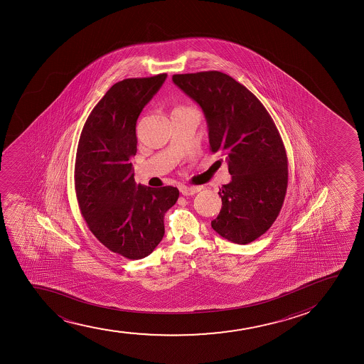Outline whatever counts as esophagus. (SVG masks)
I'll return each instance as SVG.
<instances>
[{"label":"esophagus","mask_w":364,"mask_h":364,"mask_svg":"<svg viewBox=\"0 0 364 364\" xmlns=\"http://www.w3.org/2000/svg\"><path fill=\"white\" fill-rule=\"evenodd\" d=\"M180 191L183 196L189 197V196H194L196 193L200 192V188H199V187H187V186H182Z\"/></svg>","instance_id":"1"}]
</instances>
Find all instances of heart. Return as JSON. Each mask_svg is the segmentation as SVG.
<instances>
[{
    "label": "heart",
    "mask_w": 364,
    "mask_h": 364,
    "mask_svg": "<svg viewBox=\"0 0 364 364\" xmlns=\"http://www.w3.org/2000/svg\"><path fill=\"white\" fill-rule=\"evenodd\" d=\"M187 109L189 108H186V107H177V108L175 109V112H177V110H187Z\"/></svg>",
    "instance_id": "heart-1"
}]
</instances>
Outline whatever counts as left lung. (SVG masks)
Segmentation results:
<instances>
[{"mask_svg":"<svg viewBox=\"0 0 364 364\" xmlns=\"http://www.w3.org/2000/svg\"><path fill=\"white\" fill-rule=\"evenodd\" d=\"M172 81L204 112L210 151L226 156L230 183L220 188L221 211L211 227L221 237L249 244L276 221L288 188L284 144L264 105L221 71L176 74Z\"/></svg>","mask_w":364,"mask_h":364,"instance_id":"left-lung-1","label":"left lung"}]
</instances>
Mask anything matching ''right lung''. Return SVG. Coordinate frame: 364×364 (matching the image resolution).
Segmentation results:
<instances>
[{"instance_id": "1", "label": "right lung", "mask_w": 364, "mask_h": 364, "mask_svg": "<svg viewBox=\"0 0 364 364\" xmlns=\"http://www.w3.org/2000/svg\"><path fill=\"white\" fill-rule=\"evenodd\" d=\"M166 74L114 84L85 122L76 151L75 191L80 211L93 235L129 259L153 252L161 242L164 216L178 199L176 187L134 182L136 122L159 91Z\"/></svg>"}]
</instances>
